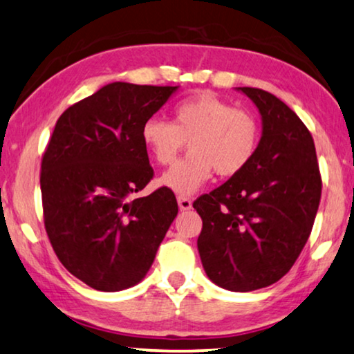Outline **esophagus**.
<instances>
[{"instance_id":"esophagus-1","label":"esophagus","mask_w":354,"mask_h":354,"mask_svg":"<svg viewBox=\"0 0 354 354\" xmlns=\"http://www.w3.org/2000/svg\"><path fill=\"white\" fill-rule=\"evenodd\" d=\"M178 205H179V210H191L192 208V201L189 197H183L179 196L178 197Z\"/></svg>"}]
</instances>
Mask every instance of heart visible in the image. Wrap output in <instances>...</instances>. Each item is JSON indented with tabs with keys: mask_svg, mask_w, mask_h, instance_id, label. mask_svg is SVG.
Returning <instances> with one entry per match:
<instances>
[{
	"mask_svg": "<svg viewBox=\"0 0 354 354\" xmlns=\"http://www.w3.org/2000/svg\"><path fill=\"white\" fill-rule=\"evenodd\" d=\"M144 147L158 165H171L189 146V156L160 178L170 191L189 196L201 189L213 171L236 176L255 156L260 128L250 112L232 107L215 94L202 91L173 107V122L149 118L141 129Z\"/></svg>",
	"mask_w": 354,
	"mask_h": 354,
	"instance_id": "obj_1",
	"label": "heart"
}]
</instances>
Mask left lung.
<instances>
[{
  "instance_id": "1",
  "label": "left lung",
  "mask_w": 354,
  "mask_h": 354,
  "mask_svg": "<svg viewBox=\"0 0 354 354\" xmlns=\"http://www.w3.org/2000/svg\"><path fill=\"white\" fill-rule=\"evenodd\" d=\"M261 115L252 162L194 202L202 218L197 248L212 282L252 292L290 271L310 237L322 181L315 141L295 112L274 94L237 88Z\"/></svg>"
}]
</instances>
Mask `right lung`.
Returning a JSON list of instances; mask_svg holds the SVG:
<instances>
[{
	"instance_id": "obj_1",
	"label": "right lung",
	"mask_w": 354,
	"mask_h": 354,
	"mask_svg": "<svg viewBox=\"0 0 354 354\" xmlns=\"http://www.w3.org/2000/svg\"><path fill=\"white\" fill-rule=\"evenodd\" d=\"M178 88L109 83L54 127L39 176L44 227L64 268L96 290L141 282L178 215L167 187L131 201L153 176L144 122Z\"/></svg>"
}]
</instances>
